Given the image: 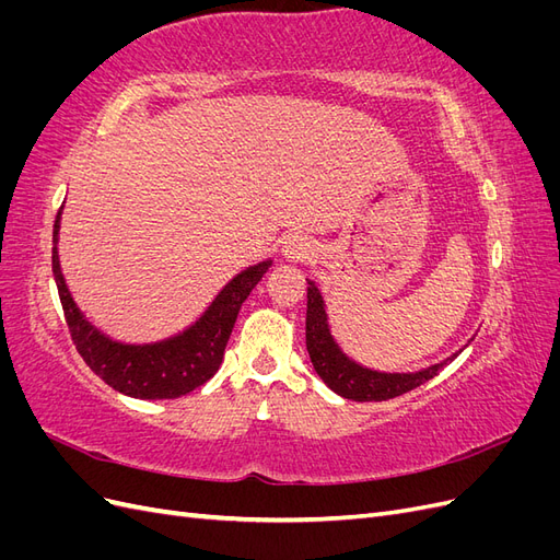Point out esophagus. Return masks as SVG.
Instances as JSON below:
<instances>
[{
    "instance_id": "1",
    "label": "esophagus",
    "mask_w": 560,
    "mask_h": 560,
    "mask_svg": "<svg viewBox=\"0 0 560 560\" xmlns=\"http://www.w3.org/2000/svg\"><path fill=\"white\" fill-rule=\"evenodd\" d=\"M313 252L315 249H313L311 241L299 238V235H292V238H287L282 245V254L287 261H306V259H311Z\"/></svg>"
}]
</instances>
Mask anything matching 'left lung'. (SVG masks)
I'll use <instances>...</instances> for the list:
<instances>
[{
    "instance_id": "8db88e82",
    "label": "left lung",
    "mask_w": 560,
    "mask_h": 560,
    "mask_svg": "<svg viewBox=\"0 0 560 560\" xmlns=\"http://www.w3.org/2000/svg\"><path fill=\"white\" fill-rule=\"evenodd\" d=\"M308 311H306V348L311 354L313 369L336 395L354 401H385L399 397L409 389L434 378L446 362L428 366L416 374H381L352 362L341 352L329 334L325 301H322L317 287L308 282ZM455 358V354H453ZM451 358V360H453Z\"/></svg>"
}]
</instances>
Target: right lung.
Returning a JSON list of instances; mask_svg holds the SVG:
<instances>
[{"mask_svg": "<svg viewBox=\"0 0 560 560\" xmlns=\"http://www.w3.org/2000/svg\"><path fill=\"white\" fill-rule=\"evenodd\" d=\"M58 231L60 212L54 224V278L72 341L83 362L109 387L138 399H175L208 383L217 374L243 301L270 266V261H261L235 276L219 292L206 315L184 334L161 343L126 346L100 334L77 308L58 261Z\"/></svg>", "mask_w": 560, "mask_h": 560, "instance_id": "add662e5", "label": "right lung"}]
</instances>
